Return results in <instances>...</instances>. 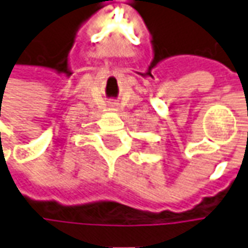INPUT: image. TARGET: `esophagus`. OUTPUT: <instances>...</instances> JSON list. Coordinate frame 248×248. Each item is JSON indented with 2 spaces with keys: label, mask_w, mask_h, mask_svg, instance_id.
Returning <instances> with one entry per match:
<instances>
[{
  "label": "esophagus",
  "mask_w": 248,
  "mask_h": 248,
  "mask_svg": "<svg viewBox=\"0 0 248 248\" xmlns=\"http://www.w3.org/2000/svg\"><path fill=\"white\" fill-rule=\"evenodd\" d=\"M114 107H116V105H114V104H112V105H110V109H113V110H116V108H114Z\"/></svg>",
  "instance_id": "1"
}]
</instances>
